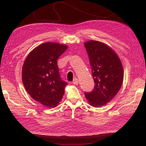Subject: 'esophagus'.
<instances>
[{
	"label": "esophagus",
	"instance_id": "obj_1",
	"mask_svg": "<svg viewBox=\"0 0 146 146\" xmlns=\"http://www.w3.org/2000/svg\"><path fill=\"white\" fill-rule=\"evenodd\" d=\"M73 83L74 84L76 85L78 83V79L77 78H75L73 79Z\"/></svg>",
	"mask_w": 146,
	"mask_h": 146
}]
</instances>
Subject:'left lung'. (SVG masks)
<instances>
[{
    "label": "left lung",
    "mask_w": 146,
    "mask_h": 146,
    "mask_svg": "<svg viewBox=\"0 0 146 146\" xmlns=\"http://www.w3.org/2000/svg\"><path fill=\"white\" fill-rule=\"evenodd\" d=\"M88 54L95 88L84 93L91 106L102 107L110 102L119 91L123 80L122 64L110 46L97 40L84 43Z\"/></svg>",
    "instance_id": "obj_1"
}]
</instances>
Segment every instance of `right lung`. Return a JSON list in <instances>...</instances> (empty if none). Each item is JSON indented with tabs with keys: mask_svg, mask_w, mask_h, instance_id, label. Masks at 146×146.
<instances>
[{
	"mask_svg": "<svg viewBox=\"0 0 146 146\" xmlns=\"http://www.w3.org/2000/svg\"><path fill=\"white\" fill-rule=\"evenodd\" d=\"M68 46L45 42L28 54L23 66L22 78L32 98L48 108L57 106L67 83L61 80L57 60Z\"/></svg>",
	"mask_w": 146,
	"mask_h": 146,
	"instance_id": "obj_1",
	"label": "right lung"
}]
</instances>
